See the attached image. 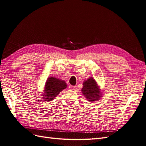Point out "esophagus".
Instances as JSON below:
<instances>
[{"label": "esophagus", "mask_w": 146, "mask_h": 146, "mask_svg": "<svg viewBox=\"0 0 146 146\" xmlns=\"http://www.w3.org/2000/svg\"><path fill=\"white\" fill-rule=\"evenodd\" d=\"M69 89H71V90H74L75 89V86L69 85Z\"/></svg>", "instance_id": "obj_1"}]
</instances>
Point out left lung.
Returning a JSON list of instances; mask_svg holds the SVG:
<instances>
[{
  "label": "left lung",
  "mask_w": 146,
  "mask_h": 146,
  "mask_svg": "<svg viewBox=\"0 0 146 146\" xmlns=\"http://www.w3.org/2000/svg\"><path fill=\"white\" fill-rule=\"evenodd\" d=\"M82 92L88 101L91 102L99 100L102 97L100 88L93 77H90L83 82Z\"/></svg>",
  "instance_id": "8db88e82"
}]
</instances>
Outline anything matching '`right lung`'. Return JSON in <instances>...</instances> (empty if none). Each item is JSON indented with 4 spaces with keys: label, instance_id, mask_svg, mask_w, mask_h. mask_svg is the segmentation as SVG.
<instances>
[{
    "label": "right lung",
    "instance_id": "right-lung-1",
    "mask_svg": "<svg viewBox=\"0 0 146 146\" xmlns=\"http://www.w3.org/2000/svg\"><path fill=\"white\" fill-rule=\"evenodd\" d=\"M67 88L64 80L55 77H48L45 83L44 90L41 94L42 98L46 101L54 100L60 92Z\"/></svg>",
    "mask_w": 146,
    "mask_h": 146
}]
</instances>
